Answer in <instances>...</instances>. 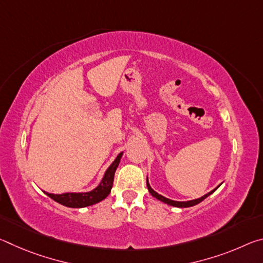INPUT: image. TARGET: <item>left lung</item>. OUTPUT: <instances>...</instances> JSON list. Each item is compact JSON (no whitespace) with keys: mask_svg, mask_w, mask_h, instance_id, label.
Here are the masks:
<instances>
[{"mask_svg":"<svg viewBox=\"0 0 263 263\" xmlns=\"http://www.w3.org/2000/svg\"><path fill=\"white\" fill-rule=\"evenodd\" d=\"M146 184H147V188H148L149 194L152 195V196H154L155 198L159 199V201L163 202V203L168 204V205H173V206H176V208H189V206H194V205H196V204H198V203H201L202 201H204V199H205V198L208 197V196H210L212 193H215L216 189L218 188V186H219V185H218L216 189L211 190L210 193L206 194V195H204L203 197H201V198L194 199V201H188V202H176V201H172V199H169V198L163 197V196L159 195L158 193H155V191H154L152 188H151V185H149V183H148V180H147V179H146Z\"/></svg>","mask_w":263,"mask_h":263,"instance_id":"left-lung-1","label":"left lung"}]
</instances>
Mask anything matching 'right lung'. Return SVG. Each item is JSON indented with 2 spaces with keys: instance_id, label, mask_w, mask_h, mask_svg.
<instances>
[{
  "instance_id": "right-lung-1",
  "label": "right lung",
  "mask_w": 263,
  "mask_h": 263,
  "mask_svg": "<svg viewBox=\"0 0 263 263\" xmlns=\"http://www.w3.org/2000/svg\"><path fill=\"white\" fill-rule=\"evenodd\" d=\"M123 153H119L116 158L115 161L111 163V166L106 169L105 174L102 179L100 185L94 190L89 191V193H67V194H48L45 193L48 197H51L53 201L62 204V205L68 208H84L96 204L110 194V190L112 188L115 172L117 169L119 161H121Z\"/></svg>"
}]
</instances>
